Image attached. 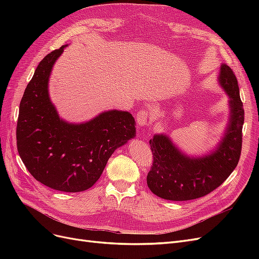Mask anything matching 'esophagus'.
<instances>
[{"label":"esophagus","mask_w":259,"mask_h":259,"mask_svg":"<svg viewBox=\"0 0 259 259\" xmlns=\"http://www.w3.org/2000/svg\"><path fill=\"white\" fill-rule=\"evenodd\" d=\"M150 121H151V114L146 110L139 111L136 115V122L139 126H145V125L149 124Z\"/></svg>","instance_id":"34e87169"}]
</instances>
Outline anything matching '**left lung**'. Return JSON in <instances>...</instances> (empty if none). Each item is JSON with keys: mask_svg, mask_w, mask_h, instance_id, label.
Here are the masks:
<instances>
[{"mask_svg": "<svg viewBox=\"0 0 259 259\" xmlns=\"http://www.w3.org/2000/svg\"><path fill=\"white\" fill-rule=\"evenodd\" d=\"M218 79L230 98V117L215 150L200 158H190L180 152L166 135H154L149 142L153 163L147 184L149 189L162 199L187 201L204 197L221 186L238 165L244 109L238 80L229 66L222 65Z\"/></svg>", "mask_w": 259, "mask_h": 259, "instance_id": "left-lung-1", "label": "left lung"}]
</instances>
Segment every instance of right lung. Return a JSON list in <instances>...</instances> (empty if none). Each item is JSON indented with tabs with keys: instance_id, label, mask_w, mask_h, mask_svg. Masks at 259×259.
<instances>
[{
	"instance_id": "obj_1",
	"label": "right lung",
	"mask_w": 259,
	"mask_h": 259,
	"mask_svg": "<svg viewBox=\"0 0 259 259\" xmlns=\"http://www.w3.org/2000/svg\"><path fill=\"white\" fill-rule=\"evenodd\" d=\"M65 46L41 60L19 105L16 138L20 158L37 182L64 192L89 189L116 148L134 138L135 120L110 110L72 124L60 119L49 95V79Z\"/></svg>"
}]
</instances>
